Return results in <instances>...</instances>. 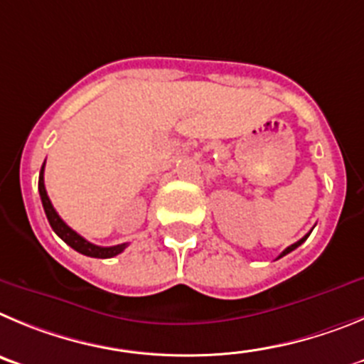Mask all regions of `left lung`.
<instances>
[{
	"label": "left lung",
	"instance_id": "obj_1",
	"mask_svg": "<svg viewBox=\"0 0 364 364\" xmlns=\"http://www.w3.org/2000/svg\"><path fill=\"white\" fill-rule=\"evenodd\" d=\"M309 235H310V234H306V235H304V237H303V239H299V241H297V243L290 245V247H288V248H287V250H283V254H281V255H279V257H283V255H287V254H290V252H292V250H296V248H297V247H299V245H303V243H304V241H306V237H309Z\"/></svg>",
	"mask_w": 364,
	"mask_h": 364
}]
</instances>
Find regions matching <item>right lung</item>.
Returning <instances> with one entry per match:
<instances>
[{"label": "right lung", "instance_id": "add662e5", "mask_svg": "<svg viewBox=\"0 0 364 364\" xmlns=\"http://www.w3.org/2000/svg\"><path fill=\"white\" fill-rule=\"evenodd\" d=\"M43 172H45V163H43V166H41V172H39V183H38L39 196H41V203H43V210H45V214H47V219H48V223H50L52 230H54L55 234L60 235V237L63 239V241L68 245V247H72L76 252H80V254L88 255V257H100V259L114 257V255L121 254V252L125 250L127 243L116 245V247H97V245H92V243H90V241H87V239H85V237H81V235L77 234V232L72 230V228L68 227L67 223H65L63 219H61L60 215H58L55 208H54V206H52L50 199H48L47 190H45Z\"/></svg>", "mask_w": 364, "mask_h": 364}]
</instances>
